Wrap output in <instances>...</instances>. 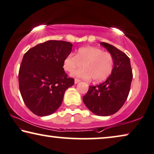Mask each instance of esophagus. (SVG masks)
<instances>
[{"label": "esophagus", "mask_w": 154, "mask_h": 154, "mask_svg": "<svg viewBox=\"0 0 154 154\" xmlns=\"http://www.w3.org/2000/svg\"><path fill=\"white\" fill-rule=\"evenodd\" d=\"M80 82V80L79 79H75V84H77L78 82Z\"/></svg>", "instance_id": "esophagus-1"}]
</instances>
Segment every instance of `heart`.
Returning a JSON list of instances; mask_svg holds the SVG:
<instances>
[{
	"label": "heart",
	"instance_id": "1",
	"mask_svg": "<svg viewBox=\"0 0 154 154\" xmlns=\"http://www.w3.org/2000/svg\"><path fill=\"white\" fill-rule=\"evenodd\" d=\"M82 66L84 68L75 71L72 75L85 79L92 78L96 82H103L113 71L114 56L98 47H86L78 49L76 56L70 54L64 59L63 68L67 72H73Z\"/></svg>",
	"mask_w": 154,
	"mask_h": 154
}]
</instances>
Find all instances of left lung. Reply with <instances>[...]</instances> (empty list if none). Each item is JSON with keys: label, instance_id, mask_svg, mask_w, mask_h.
I'll return each instance as SVG.
<instances>
[{"label": "left lung", "instance_id": "1", "mask_svg": "<svg viewBox=\"0 0 154 154\" xmlns=\"http://www.w3.org/2000/svg\"><path fill=\"white\" fill-rule=\"evenodd\" d=\"M100 45L114 56L113 71L103 83L89 86L83 102L93 113L105 116L115 114L125 103L131 89L133 72L130 58L125 53L108 43Z\"/></svg>", "mask_w": 154, "mask_h": 154}]
</instances>
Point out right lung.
Here are the masks:
<instances>
[{"label": "right lung", "mask_w": 154, "mask_h": 154, "mask_svg": "<svg viewBox=\"0 0 154 154\" xmlns=\"http://www.w3.org/2000/svg\"><path fill=\"white\" fill-rule=\"evenodd\" d=\"M72 44L49 40L25 53L19 71V85L26 107L40 116L53 114L61 105L65 91L75 84L65 72L64 59Z\"/></svg>", "instance_id": "add662e5"}]
</instances>
